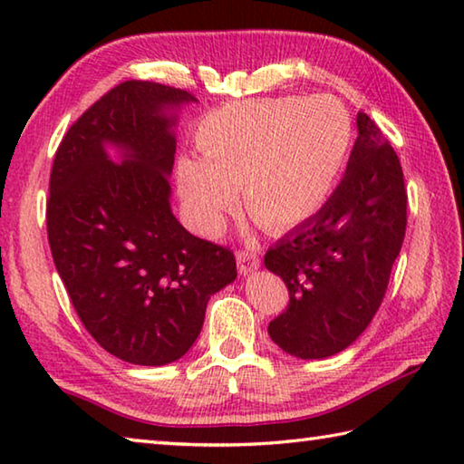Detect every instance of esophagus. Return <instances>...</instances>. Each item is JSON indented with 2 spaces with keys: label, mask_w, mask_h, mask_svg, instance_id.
I'll use <instances>...</instances> for the list:
<instances>
[{
  "label": "esophagus",
  "mask_w": 464,
  "mask_h": 464,
  "mask_svg": "<svg viewBox=\"0 0 464 464\" xmlns=\"http://www.w3.org/2000/svg\"><path fill=\"white\" fill-rule=\"evenodd\" d=\"M237 268L241 274H249L260 268V257L254 247H246L237 251Z\"/></svg>",
  "instance_id": "1"
}]
</instances>
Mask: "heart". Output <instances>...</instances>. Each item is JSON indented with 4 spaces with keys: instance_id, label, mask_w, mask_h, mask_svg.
<instances>
[{
    "instance_id": "obj_1",
    "label": "heart",
    "mask_w": 464,
    "mask_h": 464,
    "mask_svg": "<svg viewBox=\"0 0 464 464\" xmlns=\"http://www.w3.org/2000/svg\"><path fill=\"white\" fill-rule=\"evenodd\" d=\"M350 143L352 119L332 96L231 102L200 121L202 161H179V196L202 233L221 227L235 188L262 227L290 229L324 207Z\"/></svg>"
}]
</instances>
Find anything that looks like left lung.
<instances>
[{"mask_svg":"<svg viewBox=\"0 0 464 464\" xmlns=\"http://www.w3.org/2000/svg\"><path fill=\"white\" fill-rule=\"evenodd\" d=\"M356 124L340 186L315 217L264 256L290 298L268 334L286 354L303 360L334 356L356 342L381 307L405 237L399 157L371 116L358 112Z\"/></svg>","mask_w":464,"mask_h":464,"instance_id":"8db88e82","label":"left lung"}]
</instances>
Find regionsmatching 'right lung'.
Listing matches in <instances>:
<instances>
[{"instance_id": "obj_1", "label": "right lung", "mask_w": 464, "mask_h": 464, "mask_svg": "<svg viewBox=\"0 0 464 464\" xmlns=\"http://www.w3.org/2000/svg\"><path fill=\"white\" fill-rule=\"evenodd\" d=\"M192 93L122 82L54 153L46 233L83 327L130 364L163 366L198 337L208 298L237 278L231 249L188 233L169 207L176 110ZM112 144L123 155L109 160Z\"/></svg>"}]
</instances>
